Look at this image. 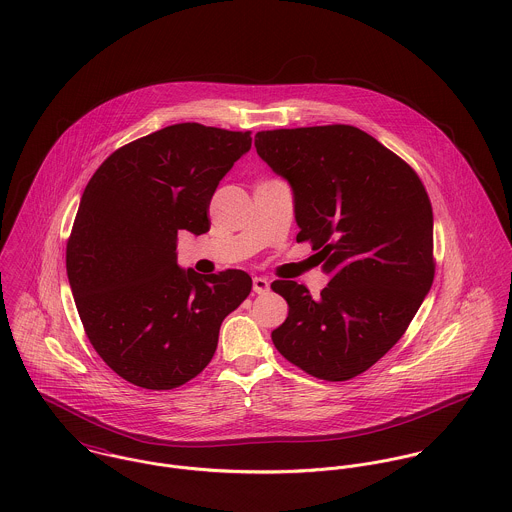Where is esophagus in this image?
I'll list each match as a JSON object with an SVG mask.
<instances>
[{
	"label": "esophagus",
	"mask_w": 512,
	"mask_h": 512,
	"mask_svg": "<svg viewBox=\"0 0 512 512\" xmlns=\"http://www.w3.org/2000/svg\"><path fill=\"white\" fill-rule=\"evenodd\" d=\"M252 290L256 293H266L270 290V282L266 278H262V276H256L252 280Z\"/></svg>",
	"instance_id": "34e87169"
}]
</instances>
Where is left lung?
Listing matches in <instances>:
<instances>
[{"mask_svg":"<svg viewBox=\"0 0 512 512\" xmlns=\"http://www.w3.org/2000/svg\"><path fill=\"white\" fill-rule=\"evenodd\" d=\"M258 155L293 191L297 242L309 240L329 284L319 299L292 280L272 331L276 349L307 374L349 380L404 335L434 282V215L416 171L345 124L258 132Z\"/></svg>","mask_w":512,"mask_h":512,"instance_id":"8db88e82","label":"left lung"}]
</instances>
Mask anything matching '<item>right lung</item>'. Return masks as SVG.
Here are the masks:
<instances>
[{"label":"right lung","mask_w":512,"mask_h":512,"mask_svg":"<svg viewBox=\"0 0 512 512\" xmlns=\"http://www.w3.org/2000/svg\"><path fill=\"white\" fill-rule=\"evenodd\" d=\"M250 132L187 122L116 149L88 181L67 242V276L102 361L147 390L211 363L220 323L252 290L242 270L201 278L177 264V232L205 234L220 179Z\"/></svg>","instance_id":"right-lung-1"}]
</instances>
